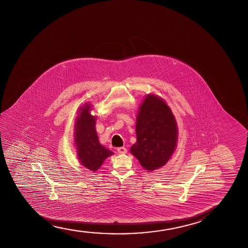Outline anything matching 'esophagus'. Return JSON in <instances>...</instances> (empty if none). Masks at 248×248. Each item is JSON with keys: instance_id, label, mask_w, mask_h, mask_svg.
<instances>
[{"instance_id": "1", "label": "esophagus", "mask_w": 248, "mask_h": 248, "mask_svg": "<svg viewBox=\"0 0 248 248\" xmlns=\"http://www.w3.org/2000/svg\"><path fill=\"white\" fill-rule=\"evenodd\" d=\"M117 151H118V153H120V154H124V153H127V149H126L125 147H124V146L119 147V148L117 149Z\"/></svg>"}]
</instances>
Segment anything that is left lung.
<instances>
[{
  "instance_id": "left-lung-1",
  "label": "left lung",
  "mask_w": 248,
  "mask_h": 248,
  "mask_svg": "<svg viewBox=\"0 0 248 248\" xmlns=\"http://www.w3.org/2000/svg\"><path fill=\"white\" fill-rule=\"evenodd\" d=\"M137 140L130 153L148 171L166 164L176 147V121L169 106L156 95L146 96L136 119Z\"/></svg>"
}]
</instances>
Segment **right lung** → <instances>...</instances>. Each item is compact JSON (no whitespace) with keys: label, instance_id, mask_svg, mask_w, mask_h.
Instances as JSON below:
<instances>
[{"label":"right lung","instance_id":"obj_1","mask_svg":"<svg viewBox=\"0 0 248 248\" xmlns=\"http://www.w3.org/2000/svg\"><path fill=\"white\" fill-rule=\"evenodd\" d=\"M90 104L81 107L75 124V144L78 149V159L82 165L92 171L102 166L108 156L113 153L99 142L95 131V117L91 115Z\"/></svg>","mask_w":248,"mask_h":248}]
</instances>
